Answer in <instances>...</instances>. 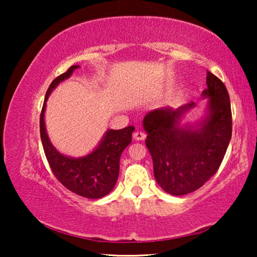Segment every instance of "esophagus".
<instances>
[{
  "mask_svg": "<svg viewBox=\"0 0 257 257\" xmlns=\"http://www.w3.org/2000/svg\"><path fill=\"white\" fill-rule=\"evenodd\" d=\"M133 136H134L135 141H144V139L146 138V134L143 132H135Z\"/></svg>",
  "mask_w": 257,
  "mask_h": 257,
  "instance_id": "1",
  "label": "esophagus"
}]
</instances>
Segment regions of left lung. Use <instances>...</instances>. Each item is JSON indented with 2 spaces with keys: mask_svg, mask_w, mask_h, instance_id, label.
I'll return each instance as SVG.
<instances>
[{
  "mask_svg": "<svg viewBox=\"0 0 257 257\" xmlns=\"http://www.w3.org/2000/svg\"><path fill=\"white\" fill-rule=\"evenodd\" d=\"M204 97L208 115L199 129L180 128L178 121L194 102L172 110L165 106L147 113L143 120L146 146L152 155L154 177L167 193L181 196L211 179L219 170L232 134V115L228 90L222 81L207 71Z\"/></svg>",
  "mask_w": 257,
  "mask_h": 257,
  "instance_id": "1",
  "label": "left lung"
}]
</instances>
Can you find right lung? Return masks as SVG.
I'll return each mask as SVG.
<instances>
[{
    "label": "right lung",
    "mask_w": 257,
    "mask_h": 257,
    "mask_svg": "<svg viewBox=\"0 0 257 257\" xmlns=\"http://www.w3.org/2000/svg\"><path fill=\"white\" fill-rule=\"evenodd\" d=\"M76 68L78 66H71L66 72L56 77L47 89L40 118L42 144L51 170L61 184L82 197L101 198L115 186L119 176L120 156L132 143L135 128L129 125L120 130H108L97 149L85 158H68L54 149L45 130L46 99L56 85L70 77Z\"/></svg>",
    "instance_id": "obj_1"
}]
</instances>
